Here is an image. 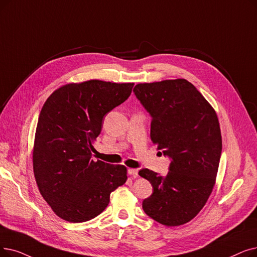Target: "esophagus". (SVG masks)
<instances>
[{
	"instance_id": "34e87169",
	"label": "esophagus",
	"mask_w": 257,
	"mask_h": 257,
	"mask_svg": "<svg viewBox=\"0 0 257 257\" xmlns=\"http://www.w3.org/2000/svg\"><path fill=\"white\" fill-rule=\"evenodd\" d=\"M128 174H130V175H132L133 177H138V175H139V170L138 169H133V168H130V169H128Z\"/></svg>"
}]
</instances>
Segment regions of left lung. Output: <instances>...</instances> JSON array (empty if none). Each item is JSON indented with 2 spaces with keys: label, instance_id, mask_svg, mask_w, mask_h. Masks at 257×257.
<instances>
[{
  "label": "left lung",
  "instance_id": "1",
  "mask_svg": "<svg viewBox=\"0 0 257 257\" xmlns=\"http://www.w3.org/2000/svg\"><path fill=\"white\" fill-rule=\"evenodd\" d=\"M133 92L151 116L152 142L171 161L166 175L139 172L153 188L143 210L162 225H184L203 209L215 184L221 154L217 115L184 79L138 84Z\"/></svg>",
  "mask_w": 257,
  "mask_h": 257
}]
</instances>
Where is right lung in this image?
<instances>
[{
	"instance_id": "1",
	"label": "right lung",
	"mask_w": 257,
	"mask_h": 257,
	"mask_svg": "<svg viewBox=\"0 0 257 257\" xmlns=\"http://www.w3.org/2000/svg\"><path fill=\"white\" fill-rule=\"evenodd\" d=\"M133 83L91 80L57 89L36 130L33 172L39 190L61 218L83 222L101 214L110 194L127 181L122 165L94 162L92 143L104 116L130 96Z\"/></svg>"
}]
</instances>
